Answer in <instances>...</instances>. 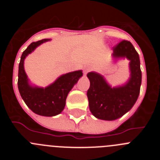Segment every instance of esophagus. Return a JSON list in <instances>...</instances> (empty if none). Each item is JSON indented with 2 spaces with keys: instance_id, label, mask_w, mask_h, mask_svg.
Listing matches in <instances>:
<instances>
[{
  "instance_id": "obj_1",
  "label": "esophagus",
  "mask_w": 160,
  "mask_h": 160,
  "mask_svg": "<svg viewBox=\"0 0 160 160\" xmlns=\"http://www.w3.org/2000/svg\"><path fill=\"white\" fill-rule=\"evenodd\" d=\"M88 69H86V70H85V71H86V72H88Z\"/></svg>"
}]
</instances>
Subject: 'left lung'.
<instances>
[{
  "instance_id": "obj_1",
  "label": "left lung",
  "mask_w": 160,
  "mask_h": 160,
  "mask_svg": "<svg viewBox=\"0 0 160 160\" xmlns=\"http://www.w3.org/2000/svg\"><path fill=\"white\" fill-rule=\"evenodd\" d=\"M114 58H127L131 61V78L122 87L111 88L98 73L90 72V88L87 97L90 112L102 120H114L129 111L136 102L140 91L142 72L139 56L132 44L122 40L113 47Z\"/></svg>"
}]
</instances>
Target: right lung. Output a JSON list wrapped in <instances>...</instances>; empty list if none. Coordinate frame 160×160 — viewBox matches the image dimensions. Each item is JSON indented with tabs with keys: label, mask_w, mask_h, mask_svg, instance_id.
I'll return each mask as SVG.
<instances>
[{
	"label": "right lung",
	"mask_w": 160,
	"mask_h": 160,
	"mask_svg": "<svg viewBox=\"0 0 160 160\" xmlns=\"http://www.w3.org/2000/svg\"><path fill=\"white\" fill-rule=\"evenodd\" d=\"M47 41L49 39L32 42L22 53L19 63L18 85L22 99L32 112L42 116L50 117L57 115L63 111L68 93L79 78L82 76V70H78L66 73L45 89L30 87L24 70V59L37 46Z\"/></svg>",
	"instance_id": "right-lung-1"
}]
</instances>
